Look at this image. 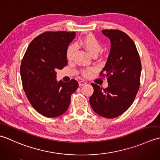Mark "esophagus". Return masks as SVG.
Here are the masks:
<instances>
[{
    "mask_svg": "<svg viewBox=\"0 0 160 160\" xmlns=\"http://www.w3.org/2000/svg\"><path fill=\"white\" fill-rule=\"evenodd\" d=\"M78 84H79V86H82V85H85L87 82L84 80H80V81H79V82H78Z\"/></svg>",
    "mask_w": 160,
    "mask_h": 160,
    "instance_id": "esophagus-1",
    "label": "esophagus"
}]
</instances>
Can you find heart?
<instances>
[{
	"label": "heart",
	"mask_w": 160,
	"mask_h": 160,
	"mask_svg": "<svg viewBox=\"0 0 160 160\" xmlns=\"http://www.w3.org/2000/svg\"><path fill=\"white\" fill-rule=\"evenodd\" d=\"M80 45L92 56H97L102 50V45L100 42L91 35H88L84 37L79 42ZM76 47L74 45H70L68 47L67 51V59H71L73 58ZM93 71V68H89V69H84L82 71L83 75L85 76H89Z\"/></svg>",
	"instance_id": "1"
}]
</instances>
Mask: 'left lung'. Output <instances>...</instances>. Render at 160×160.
<instances>
[{
    "mask_svg": "<svg viewBox=\"0 0 160 160\" xmlns=\"http://www.w3.org/2000/svg\"><path fill=\"white\" fill-rule=\"evenodd\" d=\"M102 33L111 42L107 62L101 71L107 78L105 89L91 84L93 93L89 98L93 110L100 116L114 118L131 107L139 89L142 65L132 40L119 30L104 29Z\"/></svg>",
    "mask_w": 160,
    "mask_h": 160,
    "instance_id": "8db88e82",
    "label": "left lung"
}]
</instances>
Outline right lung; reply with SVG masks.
Masks as SVG:
<instances>
[{
    "instance_id": "add662e5",
    "label": "right lung",
    "mask_w": 160,
    "mask_h": 160,
    "mask_svg": "<svg viewBox=\"0 0 160 160\" xmlns=\"http://www.w3.org/2000/svg\"><path fill=\"white\" fill-rule=\"evenodd\" d=\"M76 32H45L33 39L20 65L23 89L32 106L47 118L62 115L69 107L71 96L78 82L58 81L56 70L67 64L68 46Z\"/></svg>"
}]
</instances>
